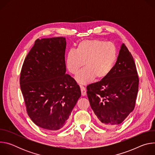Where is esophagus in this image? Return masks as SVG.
<instances>
[{
	"instance_id": "obj_1",
	"label": "esophagus",
	"mask_w": 155,
	"mask_h": 155,
	"mask_svg": "<svg viewBox=\"0 0 155 155\" xmlns=\"http://www.w3.org/2000/svg\"><path fill=\"white\" fill-rule=\"evenodd\" d=\"M80 90H81V95L82 96H85L86 94V89L85 87L83 86H80Z\"/></svg>"
}]
</instances>
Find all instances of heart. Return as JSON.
<instances>
[{
  "instance_id": "b5f03b06",
  "label": "heart",
  "mask_w": 155,
  "mask_h": 155,
  "mask_svg": "<svg viewBox=\"0 0 155 155\" xmlns=\"http://www.w3.org/2000/svg\"><path fill=\"white\" fill-rule=\"evenodd\" d=\"M118 56L115 44L100 39L85 40L80 42L77 50L71 48L66 56V67L72 74H76V80L80 84L90 83L96 77H106L112 70Z\"/></svg>"
}]
</instances>
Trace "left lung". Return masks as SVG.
<instances>
[{"label":"left lung","mask_w":155,"mask_h":155,"mask_svg":"<svg viewBox=\"0 0 155 155\" xmlns=\"http://www.w3.org/2000/svg\"><path fill=\"white\" fill-rule=\"evenodd\" d=\"M139 82L134 58L123 43L110 73L86 87L91 107L101 126L112 129L120 125L133 111Z\"/></svg>","instance_id":"1"}]
</instances>
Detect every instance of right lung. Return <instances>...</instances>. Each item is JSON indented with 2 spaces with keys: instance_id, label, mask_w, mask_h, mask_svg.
Returning a JSON list of instances; mask_svg holds the SVG:
<instances>
[{
  "instance_id": "1",
  "label": "right lung",
  "mask_w": 155,
  "mask_h": 155,
  "mask_svg": "<svg viewBox=\"0 0 155 155\" xmlns=\"http://www.w3.org/2000/svg\"><path fill=\"white\" fill-rule=\"evenodd\" d=\"M64 37L37 39L22 66L19 83L27 113L38 126L58 130L67 122L81 91L65 74Z\"/></svg>"
}]
</instances>
